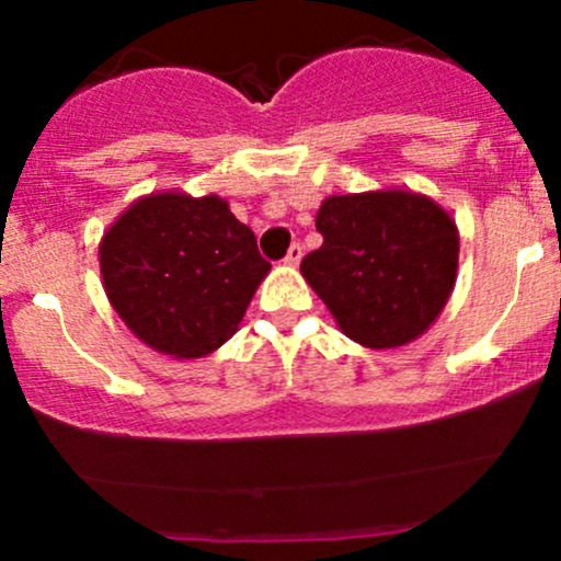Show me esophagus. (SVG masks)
Returning <instances> with one entry per match:
<instances>
[{
	"instance_id": "obj_1",
	"label": "esophagus",
	"mask_w": 561,
	"mask_h": 561,
	"mask_svg": "<svg viewBox=\"0 0 561 561\" xmlns=\"http://www.w3.org/2000/svg\"><path fill=\"white\" fill-rule=\"evenodd\" d=\"M300 259H302V244L293 242V244H289L287 255H285V263H287V266H298Z\"/></svg>"
}]
</instances>
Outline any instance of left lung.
<instances>
[{"mask_svg":"<svg viewBox=\"0 0 561 561\" xmlns=\"http://www.w3.org/2000/svg\"><path fill=\"white\" fill-rule=\"evenodd\" d=\"M317 229L324 242L300 272L356 343L377 351L411 343L448 302L459 231L435 199L405 190L332 195Z\"/></svg>","mask_w":561,"mask_h":561,"instance_id":"obj_1","label":"left lung"}]
</instances>
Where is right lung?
<instances>
[{"label":"right lung","instance_id":"right-lung-1","mask_svg":"<svg viewBox=\"0 0 561 561\" xmlns=\"http://www.w3.org/2000/svg\"><path fill=\"white\" fill-rule=\"evenodd\" d=\"M227 199L158 192L137 199L100 242L107 300L145 345L199 358L237 332L268 274Z\"/></svg>","mask_w":561,"mask_h":561}]
</instances>
